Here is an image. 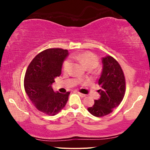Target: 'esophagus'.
I'll return each instance as SVG.
<instances>
[{
	"label": "esophagus",
	"instance_id": "esophagus-1",
	"mask_svg": "<svg viewBox=\"0 0 150 150\" xmlns=\"http://www.w3.org/2000/svg\"><path fill=\"white\" fill-rule=\"evenodd\" d=\"M78 93H79V95L81 96V97H82V98H84V97H85V96H86V95H85V94L80 93V92H78Z\"/></svg>",
	"mask_w": 150,
	"mask_h": 150
}]
</instances>
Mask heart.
<instances>
[{
	"instance_id": "heart-1",
	"label": "heart",
	"mask_w": 150,
	"mask_h": 150,
	"mask_svg": "<svg viewBox=\"0 0 150 150\" xmlns=\"http://www.w3.org/2000/svg\"><path fill=\"white\" fill-rule=\"evenodd\" d=\"M71 58L75 59L79 62L85 64L87 67H96L99 63V59L95 54L91 52H85L81 54L73 55ZM71 65V62L69 59H67L63 64V69L64 71L67 72L69 70Z\"/></svg>"
}]
</instances>
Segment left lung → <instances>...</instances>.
Instances as JSON below:
<instances>
[{
    "label": "left lung",
    "instance_id": "obj_1",
    "mask_svg": "<svg viewBox=\"0 0 150 150\" xmlns=\"http://www.w3.org/2000/svg\"><path fill=\"white\" fill-rule=\"evenodd\" d=\"M102 70L98 81L100 97L87 108L93 116L100 117L110 113L120 105L125 95L126 81L119 63L111 56L102 57Z\"/></svg>",
    "mask_w": 150,
    "mask_h": 150
}]
</instances>
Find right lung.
Listing matches in <instances>:
<instances>
[{
	"mask_svg": "<svg viewBox=\"0 0 150 150\" xmlns=\"http://www.w3.org/2000/svg\"><path fill=\"white\" fill-rule=\"evenodd\" d=\"M68 50L49 48L39 53L28 65L24 76V89L30 101L40 111L55 115L65 107L69 92H55L52 87L57 77L61 74Z\"/></svg>",
	"mask_w": 150,
	"mask_h": 150,
	"instance_id": "1",
	"label": "right lung"
}]
</instances>
